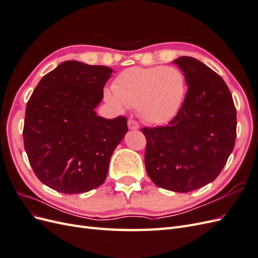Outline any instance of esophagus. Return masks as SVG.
<instances>
[{
    "label": "esophagus",
    "mask_w": 258,
    "mask_h": 258,
    "mask_svg": "<svg viewBox=\"0 0 258 258\" xmlns=\"http://www.w3.org/2000/svg\"><path fill=\"white\" fill-rule=\"evenodd\" d=\"M139 123H138V121H136L135 119H128V128L130 129V130H137V129H139Z\"/></svg>",
    "instance_id": "34e87169"
}]
</instances>
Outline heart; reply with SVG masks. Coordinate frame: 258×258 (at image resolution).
Instances as JSON below:
<instances>
[{
	"label": "heart",
	"instance_id": "heart-1",
	"mask_svg": "<svg viewBox=\"0 0 258 258\" xmlns=\"http://www.w3.org/2000/svg\"><path fill=\"white\" fill-rule=\"evenodd\" d=\"M186 92L183 73L173 67H132L117 75L104 99L116 108L137 107L141 118L152 124L172 120Z\"/></svg>",
	"mask_w": 258,
	"mask_h": 258
}]
</instances>
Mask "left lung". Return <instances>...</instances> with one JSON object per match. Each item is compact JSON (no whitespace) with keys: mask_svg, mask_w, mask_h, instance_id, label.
<instances>
[{"mask_svg":"<svg viewBox=\"0 0 258 258\" xmlns=\"http://www.w3.org/2000/svg\"><path fill=\"white\" fill-rule=\"evenodd\" d=\"M187 89L184 102L168 126L142 129L145 168L161 188L188 192L221 173L233 151L237 112L222 77L201 61L179 57Z\"/></svg>","mask_w":258,"mask_h":258,"instance_id":"obj_1","label":"left lung"}]
</instances>
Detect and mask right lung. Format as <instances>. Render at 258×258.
<instances>
[{
    "label": "right lung",
    "mask_w": 258,
    "mask_h": 258,
    "mask_svg": "<svg viewBox=\"0 0 258 258\" xmlns=\"http://www.w3.org/2000/svg\"><path fill=\"white\" fill-rule=\"evenodd\" d=\"M113 70L70 60L46 74L26 107L23 143L40 181L62 194L103 184L124 135L127 118L106 119L95 108Z\"/></svg>",
    "instance_id": "obj_1"
}]
</instances>
